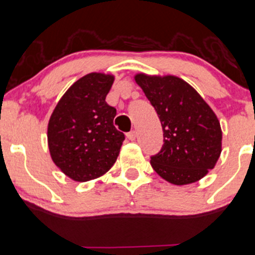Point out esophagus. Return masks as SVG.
<instances>
[{"label":"esophagus","instance_id":"obj_1","mask_svg":"<svg viewBox=\"0 0 255 255\" xmlns=\"http://www.w3.org/2000/svg\"><path fill=\"white\" fill-rule=\"evenodd\" d=\"M127 138L129 139V140H134V139L136 138V132H135V130H132V132L127 133Z\"/></svg>","mask_w":255,"mask_h":255}]
</instances>
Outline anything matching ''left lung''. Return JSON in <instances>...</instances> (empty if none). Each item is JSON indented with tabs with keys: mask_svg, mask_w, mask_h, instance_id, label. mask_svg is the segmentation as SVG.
I'll return each instance as SVG.
<instances>
[{
	"mask_svg": "<svg viewBox=\"0 0 255 255\" xmlns=\"http://www.w3.org/2000/svg\"><path fill=\"white\" fill-rule=\"evenodd\" d=\"M162 126L163 145L150 157L155 172L177 186L203 178L221 154L222 132L210 106L175 76L134 77Z\"/></svg>",
	"mask_w": 255,
	"mask_h": 255,
	"instance_id": "1",
	"label": "left lung"
}]
</instances>
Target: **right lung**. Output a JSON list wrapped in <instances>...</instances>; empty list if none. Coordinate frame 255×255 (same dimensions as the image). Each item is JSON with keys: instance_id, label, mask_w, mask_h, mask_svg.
<instances>
[{"instance_id": "add662e5", "label": "right lung", "mask_w": 255, "mask_h": 255, "mask_svg": "<svg viewBox=\"0 0 255 255\" xmlns=\"http://www.w3.org/2000/svg\"><path fill=\"white\" fill-rule=\"evenodd\" d=\"M114 76L89 73L77 80L58 101L47 127L52 161L69 178L87 182L116 162L125 134L116 129V109L106 95Z\"/></svg>"}]
</instances>
